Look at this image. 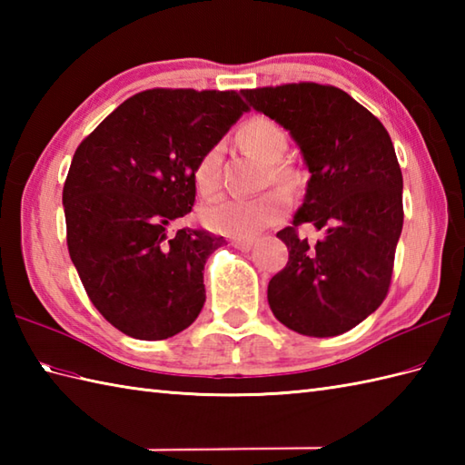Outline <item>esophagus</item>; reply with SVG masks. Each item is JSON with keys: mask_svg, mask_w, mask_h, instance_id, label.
I'll use <instances>...</instances> for the list:
<instances>
[{"mask_svg": "<svg viewBox=\"0 0 465 465\" xmlns=\"http://www.w3.org/2000/svg\"><path fill=\"white\" fill-rule=\"evenodd\" d=\"M233 248H238V250H242V252H250L252 248H253V243H255V240H252V238H233L232 242H230Z\"/></svg>", "mask_w": 465, "mask_h": 465, "instance_id": "esophagus-1", "label": "esophagus"}]
</instances>
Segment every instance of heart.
<instances>
[{
	"mask_svg": "<svg viewBox=\"0 0 465 465\" xmlns=\"http://www.w3.org/2000/svg\"><path fill=\"white\" fill-rule=\"evenodd\" d=\"M238 140L243 150L258 155L265 163H272V177L285 187H293L298 183V172L290 163L280 162L285 147H288V135L283 127L275 124L270 117H253L245 122L240 132ZM220 147H212L210 152L202 155L193 170V185L195 192L203 200L217 195L222 187L220 180ZM290 210V197L283 192L275 190L263 193L253 200H220L202 210V222L217 233H225L230 238H253L263 227L273 225L283 220V215Z\"/></svg>",
	"mask_w": 465,
	"mask_h": 465,
	"instance_id": "heart-1",
	"label": "heart"
}]
</instances>
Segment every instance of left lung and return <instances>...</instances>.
<instances>
[{"label": "left lung", "instance_id": "left-lung-1", "mask_svg": "<svg viewBox=\"0 0 465 465\" xmlns=\"http://www.w3.org/2000/svg\"><path fill=\"white\" fill-rule=\"evenodd\" d=\"M290 130L312 173L293 223L278 232L290 260L270 280L275 318L312 338L350 331L390 292L403 225V177L381 122L335 85L313 82L242 90ZM324 238L310 246L299 225Z\"/></svg>", "mask_w": 465, "mask_h": 465}]
</instances>
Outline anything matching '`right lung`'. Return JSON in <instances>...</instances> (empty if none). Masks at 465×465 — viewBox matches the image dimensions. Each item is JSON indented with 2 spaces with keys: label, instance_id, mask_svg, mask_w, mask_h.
I'll return each instance as SVG.
<instances>
[{
  "label": "right lung",
  "instance_id": "obj_1",
  "mask_svg": "<svg viewBox=\"0 0 465 465\" xmlns=\"http://www.w3.org/2000/svg\"><path fill=\"white\" fill-rule=\"evenodd\" d=\"M233 90L132 95L77 145L64 183L67 250L87 298L135 340H167L205 302L203 265L225 240L172 222L195 203L193 170L248 112Z\"/></svg>",
  "mask_w": 465,
  "mask_h": 465
}]
</instances>
